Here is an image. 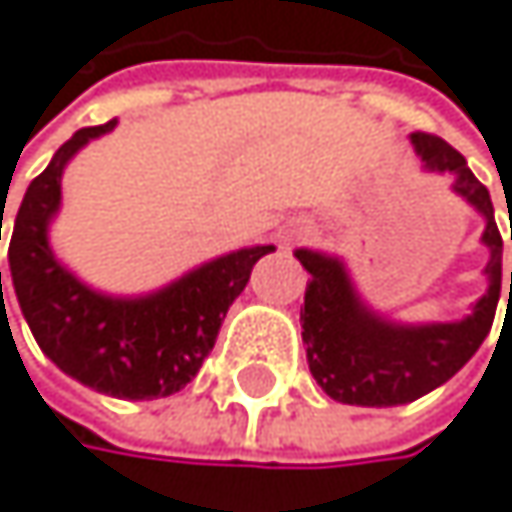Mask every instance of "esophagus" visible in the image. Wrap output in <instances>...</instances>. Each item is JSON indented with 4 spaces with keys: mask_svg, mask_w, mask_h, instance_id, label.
<instances>
[{
    "mask_svg": "<svg viewBox=\"0 0 512 512\" xmlns=\"http://www.w3.org/2000/svg\"><path fill=\"white\" fill-rule=\"evenodd\" d=\"M311 235V228L308 225H302V222H290L287 228H280V244H284V247H293V244H302L305 238Z\"/></svg>",
    "mask_w": 512,
    "mask_h": 512,
    "instance_id": "obj_1",
    "label": "esophagus"
}]
</instances>
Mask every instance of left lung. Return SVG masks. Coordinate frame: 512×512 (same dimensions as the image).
<instances>
[{
	"label": "left lung",
	"instance_id": "left-lung-1",
	"mask_svg": "<svg viewBox=\"0 0 512 512\" xmlns=\"http://www.w3.org/2000/svg\"><path fill=\"white\" fill-rule=\"evenodd\" d=\"M412 143L430 170H449L455 176V192L464 195L485 216L482 241L492 250L485 274H489L492 284L489 293L476 302L473 314L464 320L397 326L360 305L339 259L296 250V259L311 274L302 311V342L308 348V366L317 385L332 400L348 406H400L440 388L489 336L501 299L504 241L495 222L489 189L470 173L464 155L452 149L443 137L415 131Z\"/></svg>",
	"mask_w": 512,
	"mask_h": 512
}]
</instances>
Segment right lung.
I'll return each instance as SVG.
<instances>
[{"instance_id": "obj_1", "label": "right lung", "mask_w": 512, "mask_h": 512, "mask_svg": "<svg viewBox=\"0 0 512 512\" xmlns=\"http://www.w3.org/2000/svg\"><path fill=\"white\" fill-rule=\"evenodd\" d=\"M109 127L115 121L82 127L30 183L8 244L11 284L39 348L66 375L118 400H155L176 394L198 375L228 305L244 293L253 265L274 247L213 259L146 299H109L79 284L48 247V219L60 204L66 161Z\"/></svg>"}]
</instances>
